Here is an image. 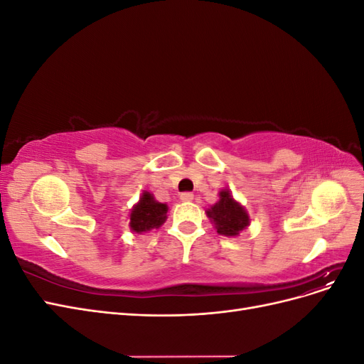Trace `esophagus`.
Listing matches in <instances>:
<instances>
[{
	"label": "esophagus",
	"mask_w": 364,
	"mask_h": 364,
	"mask_svg": "<svg viewBox=\"0 0 364 364\" xmlns=\"http://www.w3.org/2000/svg\"><path fill=\"white\" fill-rule=\"evenodd\" d=\"M193 199H194L193 193H182V194H181V200H182V202H191Z\"/></svg>",
	"instance_id": "34e87169"
}]
</instances>
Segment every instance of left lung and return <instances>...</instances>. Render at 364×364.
<instances>
[{
	"label": "left lung",
	"mask_w": 364,
	"mask_h": 364,
	"mask_svg": "<svg viewBox=\"0 0 364 364\" xmlns=\"http://www.w3.org/2000/svg\"><path fill=\"white\" fill-rule=\"evenodd\" d=\"M206 215L211 220L220 235L238 237L250 225V217L246 208L234 199L228 188L218 193V200L206 209Z\"/></svg>",
	"instance_id": "obj_1"
}]
</instances>
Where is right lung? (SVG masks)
Masks as SVG:
<instances>
[{
  "label": "right lung",
  "instance_id": "add662e5",
  "mask_svg": "<svg viewBox=\"0 0 364 364\" xmlns=\"http://www.w3.org/2000/svg\"><path fill=\"white\" fill-rule=\"evenodd\" d=\"M168 206L155 199L150 191L144 190L139 200L130 209L129 228L134 234L150 232L151 229H159L167 220Z\"/></svg>",
  "mask_w": 364,
  "mask_h": 364
}]
</instances>
